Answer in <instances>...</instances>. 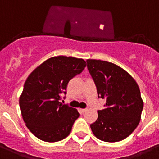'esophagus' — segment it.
I'll list each match as a JSON object with an SVG mask.
<instances>
[{"label":"esophagus","mask_w":159,"mask_h":159,"mask_svg":"<svg viewBox=\"0 0 159 159\" xmlns=\"http://www.w3.org/2000/svg\"><path fill=\"white\" fill-rule=\"evenodd\" d=\"M87 111V109H81V111L82 112V113H84V112H85V111Z\"/></svg>","instance_id":"34e87169"}]
</instances>
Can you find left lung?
I'll return each instance as SVG.
<instances>
[{"label": "left lung", "mask_w": 159, "mask_h": 159, "mask_svg": "<svg viewBox=\"0 0 159 159\" xmlns=\"http://www.w3.org/2000/svg\"><path fill=\"white\" fill-rule=\"evenodd\" d=\"M98 96L106 100V108L98 111L90 125L96 137L105 142H118L128 137L137 127L143 102L140 88L128 72L110 62L87 59Z\"/></svg>", "instance_id": "obj_1"}]
</instances>
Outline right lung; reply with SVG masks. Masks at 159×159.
Returning a JSON list of instances; mask_svg holds the SVG:
<instances>
[{
    "mask_svg": "<svg viewBox=\"0 0 159 159\" xmlns=\"http://www.w3.org/2000/svg\"><path fill=\"white\" fill-rule=\"evenodd\" d=\"M86 66L83 59L59 56L48 59L30 73L19 97V106L28 129L40 140L57 142L70 133L80 116L78 110L63 105L70 80Z\"/></svg>",
    "mask_w": 159,
    "mask_h": 159,
    "instance_id": "obj_1",
    "label": "right lung"
}]
</instances>
